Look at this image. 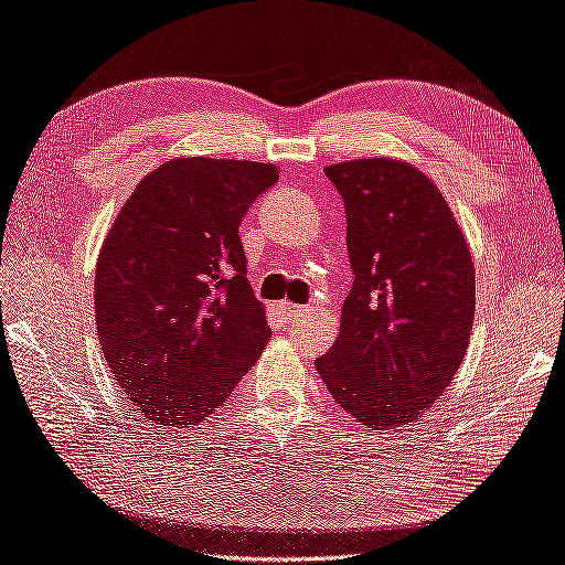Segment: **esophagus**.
I'll use <instances>...</instances> for the list:
<instances>
[{
	"instance_id": "esophagus-1",
	"label": "esophagus",
	"mask_w": 565,
	"mask_h": 565,
	"mask_svg": "<svg viewBox=\"0 0 565 565\" xmlns=\"http://www.w3.org/2000/svg\"><path fill=\"white\" fill-rule=\"evenodd\" d=\"M279 308H281V312L286 315L288 320H298V318H303V315L308 312V308H303V306H296V303H281Z\"/></svg>"
}]
</instances>
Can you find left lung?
I'll list each match as a JSON object with an SVG mask.
<instances>
[{
  "label": "left lung",
  "mask_w": 565,
  "mask_h": 565,
  "mask_svg": "<svg viewBox=\"0 0 565 565\" xmlns=\"http://www.w3.org/2000/svg\"><path fill=\"white\" fill-rule=\"evenodd\" d=\"M324 173L344 200L353 286L337 342L315 365L369 430L412 424L467 353L477 306L467 238L412 163L359 159Z\"/></svg>",
  "instance_id": "8db88e82"
}]
</instances>
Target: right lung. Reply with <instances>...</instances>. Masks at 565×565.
<instances>
[{"label": "right lung", "mask_w": 565, "mask_h": 565, "mask_svg": "<svg viewBox=\"0 0 565 565\" xmlns=\"http://www.w3.org/2000/svg\"><path fill=\"white\" fill-rule=\"evenodd\" d=\"M279 168L173 159L135 188L96 267L103 356L137 412L190 428L228 399L267 347L241 221Z\"/></svg>", "instance_id": "obj_1"}]
</instances>
